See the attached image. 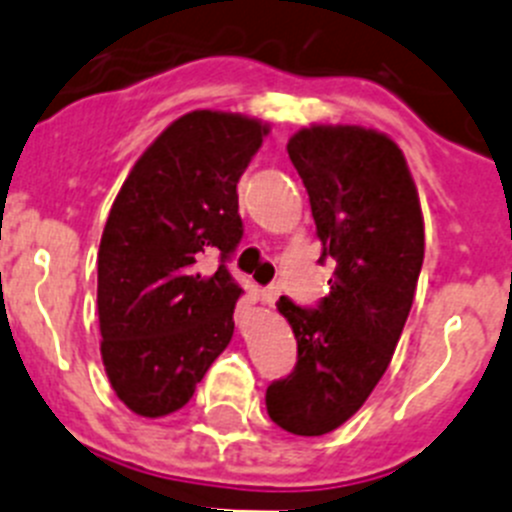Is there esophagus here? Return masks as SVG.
Returning a JSON list of instances; mask_svg holds the SVG:
<instances>
[{"mask_svg":"<svg viewBox=\"0 0 512 512\" xmlns=\"http://www.w3.org/2000/svg\"><path fill=\"white\" fill-rule=\"evenodd\" d=\"M280 298V285H267L265 290H262V303L265 305H275Z\"/></svg>","mask_w":512,"mask_h":512,"instance_id":"34e87169","label":"esophagus"}]
</instances>
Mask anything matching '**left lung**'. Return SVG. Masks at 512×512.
<instances>
[{"label": "left lung", "instance_id": "left-lung-1", "mask_svg": "<svg viewBox=\"0 0 512 512\" xmlns=\"http://www.w3.org/2000/svg\"><path fill=\"white\" fill-rule=\"evenodd\" d=\"M323 255L336 260L315 310H278L298 341L288 379L267 386V414L285 432L321 437L353 417L389 369L417 293L424 217L412 171L386 133L361 126L300 128L288 141Z\"/></svg>", "mask_w": 512, "mask_h": 512}]
</instances>
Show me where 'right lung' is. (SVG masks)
Returning a JSON list of instances; mask_svg holds the SVG:
<instances>
[{
	"label": "right lung",
	"instance_id": "1",
	"mask_svg": "<svg viewBox=\"0 0 512 512\" xmlns=\"http://www.w3.org/2000/svg\"><path fill=\"white\" fill-rule=\"evenodd\" d=\"M270 126L242 113L191 111L133 164L98 250L100 356L118 399L159 419L194 396L234 333L242 288L227 260L242 240L237 181ZM219 251L212 276L198 272Z\"/></svg>",
	"mask_w": 512,
	"mask_h": 512
}]
</instances>
